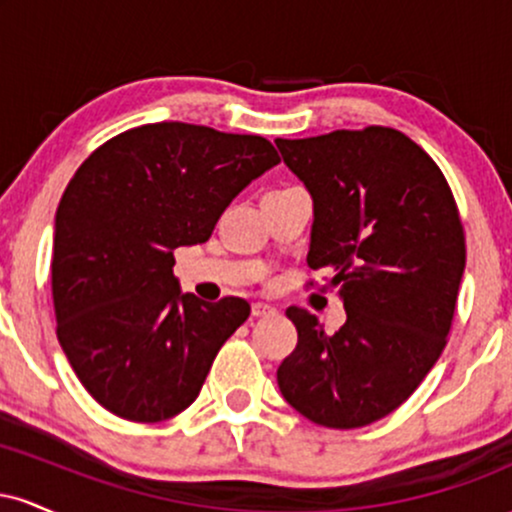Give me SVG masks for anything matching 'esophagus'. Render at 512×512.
Returning <instances> with one entry per match:
<instances>
[{"label":"esophagus","mask_w":512,"mask_h":512,"mask_svg":"<svg viewBox=\"0 0 512 512\" xmlns=\"http://www.w3.org/2000/svg\"><path fill=\"white\" fill-rule=\"evenodd\" d=\"M276 310L272 308V305H267V303H255L252 305V317H269V315H274Z\"/></svg>","instance_id":"obj_1"}]
</instances>
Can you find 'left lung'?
Instances as JSON below:
<instances>
[{
	"mask_svg": "<svg viewBox=\"0 0 512 512\" xmlns=\"http://www.w3.org/2000/svg\"><path fill=\"white\" fill-rule=\"evenodd\" d=\"M313 197L310 269H330L346 310L327 334L289 308L298 344L281 395L327 428H361L407 399L438 361L464 274V231L433 158L392 127L276 139Z\"/></svg>",
	"mask_w": 512,
	"mask_h": 512,
	"instance_id": "1",
	"label": "left lung"
}]
</instances>
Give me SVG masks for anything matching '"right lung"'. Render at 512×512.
<instances>
[{
    "mask_svg": "<svg viewBox=\"0 0 512 512\" xmlns=\"http://www.w3.org/2000/svg\"><path fill=\"white\" fill-rule=\"evenodd\" d=\"M276 163L264 137L185 122L127 129L81 163L55 216L52 301L62 351L101 407L156 424L195 402L250 305L182 293L173 250L207 243Z\"/></svg>",
    "mask_w": 512,
    "mask_h": 512,
    "instance_id": "right-lung-1",
    "label": "right lung"
}]
</instances>
